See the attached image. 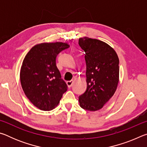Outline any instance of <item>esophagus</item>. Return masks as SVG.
<instances>
[{
	"instance_id": "obj_1",
	"label": "esophagus",
	"mask_w": 147,
	"mask_h": 147,
	"mask_svg": "<svg viewBox=\"0 0 147 147\" xmlns=\"http://www.w3.org/2000/svg\"><path fill=\"white\" fill-rule=\"evenodd\" d=\"M73 80H70V81L67 82V85L69 88H71V87L73 86Z\"/></svg>"
}]
</instances>
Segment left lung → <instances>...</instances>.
Segmentation results:
<instances>
[{"label": "left lung", "instance_id": "left-lung-1", "mask_svg": "<svg viewBox=\"0 0 147 147\" xmlns=\"http://www.w3.org/2000/svg\"><path fill=\"white\" fill-rule=\"evenodd\" d=\"M78 44L85 52L87 89L79 96L82 108L101 109L115 93L119 79V60L112 47L96 39L84 37Z\"/></svg>", "mask_w": 147, "mask_h": 147}]
</instances>
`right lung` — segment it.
I'll use <instances>...</instances> for the list:
<instances>
[{"label": "right lung", "instance_id": "add662e5", "mask_svg": "<svg viewBox=\"0 0 147 147\" xmlns=\"http://www.w3.org/2000/svg\"><path fill=\"white\" fill-rule=\"evenodd\" d=\"M67 43H43L32 47L23 61L20 80L29 100L41 110L58 106L67 86L56 67L58 54L68 49Z\"/></svg>", "mask_w": 147, "mask_h": 147}]
</instances>
